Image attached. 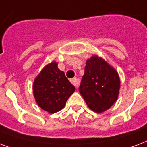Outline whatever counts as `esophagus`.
I'll list each match as a JSON object with an SVG mask.
<instances>
[{"label": "esophagus", "instance_id": "esophagus-1", "mask_svg": "<svg viewBox=\"0 0 147 147\" xmlns=\"http://www.w3.org/2000/svg\"><path fill=\"white\" fill-rule=\"evenodd\" d=\"M70 82H71L74 86L77 87L78 84H79V83H80V81H79V79H78L77 78H74L70 80Z\"/></svg>", "mask_w": 147, "mask_h": 147}]
</instances>
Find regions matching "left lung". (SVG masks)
<instances>
[{"label": "left lung", "instance_id": "obj_1", "mask_svg": "<svg viewBox=\"0 0 147 147\" xmlns=\"http://www.w3.org/2000/svg\"><path fill=\"white\" fill-rule=\"evenodd\" d=\"M120 84L116 69L102 58L93 55L86 62L79 92L91 110L102 113L117 101Z\"/></svg>", "mask_w": 147, "mask_h": 147}]
</instances>
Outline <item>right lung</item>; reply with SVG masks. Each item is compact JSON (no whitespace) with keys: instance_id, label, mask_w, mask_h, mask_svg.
<instances>
[{"instance_id":"add662e5","label":"right lung","mask_w":147,"mask_h":147,"mask_svg":"<svg viewBox=\"0 0 147 147\" xmlns=\"http://www.w3.org/2000/svg\"><path fill=\"white\" fill-rule=\"evenodd\" d=\"M74 91L75 87L66 78L64 72L59 69L55 62L46 65L33 84L36 102L50 113L62 110Z\"/></svg>"}]
</instances>
